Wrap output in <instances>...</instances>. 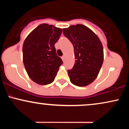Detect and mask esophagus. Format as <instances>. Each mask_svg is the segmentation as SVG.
<instances>
[{"label": "esophagus", "instance_id": "obj_1", "mask_svg": "<svg viewBox=\"0 0 129 129\" xmlns=\"http://www.w3.org/2000/svg\"><path fill=\"white\" fill-rule=\"evenodd\" d=\"M62 59L63 61H64V60H65V56H62Z\"/></svg>", "mask_w": 129, "mask_h": 129}]
</instances>
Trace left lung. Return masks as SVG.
Listing matches in <instances>:
<instances>
[{
    "instance_id": "1",
    "label": "left lung",
    "mask_w": 129,
    "mask_h": 129,
    "mask_svg": "<svg viewBox=\"0 0 129 129\" xmlns=\"http://www.w3.org/2000/svg\"><path fill=\"white\" fill-rule=\"evenodd\" d=\"M63 34L73 44L75 63L68 70L71 82L79 87L89 85L100 72L104 60L102 43L93 31L81 24L63 29Z\"/></svg>"
}]
</instances>
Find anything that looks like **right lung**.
<instances>
[{
  "label": "right lung",
  "instance_id": "obj_1",
  "mask_svg": "<svg viewBox=\"0 0 129 129\" xmlns=\"http://www.w3.org/2000/svg\"><path fill=\"white\" fill-rule=\"evenodd\" d=\"M61 33V28L43 23L33 30L24 41L22 47L23 64L28 75L37 84L51 83L62 64L54 47Z\"/></svg>",
  "mask_w": 129,
  "mask_h": 129
}]
</instances>
